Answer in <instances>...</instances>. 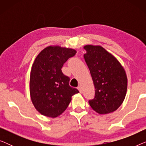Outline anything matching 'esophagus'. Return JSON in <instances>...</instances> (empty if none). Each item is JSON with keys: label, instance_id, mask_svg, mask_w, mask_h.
Masks as SVG:
<instances>
[{"label": "esophagus", "instance_id": "34e87169", "mask_svg": "<svg viewBox=\"0 0 146 146\" xmlns=\"http://www.w3.org/2000/svg\"><path fill=\"white\" fill-rule=\"evenodd\" d=\"M78 90L79 92H80V93L82 92V86H78Z\"/></svg>", "mask_w": 146, "mask_h": 146}]
</instances>
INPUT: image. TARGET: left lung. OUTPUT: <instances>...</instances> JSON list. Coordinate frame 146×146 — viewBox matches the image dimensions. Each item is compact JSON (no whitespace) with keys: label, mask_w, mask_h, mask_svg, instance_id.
<instances>
[{"label":"left lung","mask_w":146,"mask_h":146,"mask_svg":"<svg viewBox=\"0 0 146 146\" xmlns=\"http://www.w3.org/2000/svg\"><path fill=\"white\" fill-rule=\"evenodd\" d=\"M84 58L95 88L94 99L88 101L92 108L101 114L116 110L127 91V80L123 68L115 58L100 46L86 45Z\"/></svg>","instance_id":"left-lung-1"}]
</instances>
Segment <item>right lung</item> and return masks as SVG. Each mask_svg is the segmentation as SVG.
<instances>
[{"instance_id":"right-lung-1","label":"right lung","mask_w":146,"mask_h":146,"mask_svg":"<svg viewBox=\"0 0 146 146\" xmlns=\"http://www.w3.org/2000/svg\"><path fill=\"white\" fill-rule=\"evenodd\" d=\"M76 53L74 49L48 46L36 58L30 76V93L35 108L41 114L58 116L68 106L72 96L79 92L70 86V78L61 70Z\"/></svg>"}]
</instances>
